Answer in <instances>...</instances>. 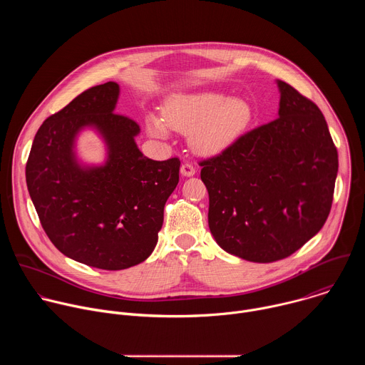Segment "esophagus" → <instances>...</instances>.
Instances as JSON below:
<instances>
[{"label": "esophagus", "mask_w": 365, "mask_h": 365, "mask_svg": "<svg viewBox=\"0 0 365 365\" xmlns=\"http://www.w3.org/2000/svg\"><path fill=\"white\" fill-rule=\"evenodd\" d=\"M180 173L183 176H186V178H190V176H193L196 173V168L190 162H185L182 165V168H180Z\"/></svg>", "instance_id": "obj_1"}]
</instances>
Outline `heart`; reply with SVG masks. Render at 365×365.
Instances as JSON below:
<instances>
[{"mask_svg":"<svg viewBox=\"0 0 365 365\" xmlns=\"http://www.w3.org/2000/svg\"><path fill=\"white\" fill-rule=\"evenodd\" d=\"M166 123L190 131L192 147L202 154H215L231 145L251 121V107L240 98L217 92L185 93L172 98L165 110ZM158 117L148 118L154 135H166L168 125Z\"/></svg>","mask_w":365,"mask_h":365,"instance_id":"heart-1","label":"heart"}]
</instances>
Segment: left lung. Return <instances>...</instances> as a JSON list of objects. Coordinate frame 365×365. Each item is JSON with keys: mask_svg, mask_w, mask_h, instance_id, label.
Here are the masks:
<instances>
[{"mask_svg": "<svg viewBox=\"0 0 365 365\" xmlns=\"http://www.w3.org/2000/svg\"><path fill=\"white\" fill-rule=\"evenodd\" d=\"M277 86L276 120L199 162L215 241L254 263L286 258L321 231L338 173V151L317 103L283 81Z\"/></svg>", "mask_w": 365, "mask_h": 365, "instance_id": "left-lung-1", "label": "left lung"}]
</instances>
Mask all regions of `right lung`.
<instances>
[{"instance_id": "right-lung-1", "label": "right lung", "mask_w": 365, "mask_h": 365, "mask_svg": "<svg viewBox=\"0 0 365 365\" xmlns=\"http://www.w3.org/2000/svg\"><path fill=\"white\" fill-rule=\"evenodd\" d=\"M120 86L107 82L78 95L38 128L26 180L41 227L66 257L102 270H124L153 252L180 160H151L138 150V124L115 114ZM93 128L108 144L101 167H82L74 140Z\"/></svg>"}]
</instances>
